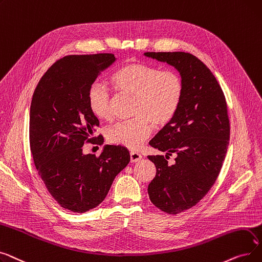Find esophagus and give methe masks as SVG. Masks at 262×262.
<instances>
[{"label":"esophagus","instance_id":"esophagus-1","mask_svg":"<svg viewBox=\"0 0 262 262\" xmlns=\"http://www.w3.org/2000/svg\"><path fill=\"white\" fill-rule=\"evenodd\" d=\"M142 159V156L139 152H135V151H131L130 152V160L131 162H139Z\"/></svg>","mask_w":262,"mask_h":262}]
</instances>
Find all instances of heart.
Listing matches in <instances>:
<instances>
[{
    "instance_id": "heart-1",
    "label": "heart",
    "mask_w": 262,
    "mask_h": 262,
    "mask_svg": "<svg viewBox=\"0 0 262 262\" xmlns=\"http://www.w3.org/2000/svg\"><path fill=\"white\" fill-rule=\"evenodd\" d=\"M115 92L132 98L130 120L114 124L106 132L110 143L139 149L150 136L152 124L165 127L176 116L181 105L184 84L173 70H161L142 63H129L120 67L111 79ZM89 105L93 114L102 120L113 117L114 96L107 86L94 83L89 90Z\"/></svg>"
}]
</instances>
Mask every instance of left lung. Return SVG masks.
I'll list each match as a JSON object with an SVG mask.
<instances>
[{
	"instance_id": "left-lung-1",
	"label": "left lung",
	"mask_w": 262,
	"mask_h": 262,
	"mask_svg": "<svg viewBox=\"0 0 262 262\" xmlns=\"http://www.w3.org/2000/svg\"><path fill=\"white\" fill-rule=\"evenodd\" d=\"M144 54L175 67L184 84L176 116L149 143L166 155L148 156L157 168L149 198L163 212L178 214L202 201L221 171L230 135L227 103L213 73L193 54ZM171 154L177 157L172 165Z\"/></svg>"
}]
</instances>
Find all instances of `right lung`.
<instances>
[{
	"label": "right lung",
	"instance_id": "right-lung-1",
	"mask_svg": "<svg viewBox=\"0 0 262 262\" xmlns=\"http://www.w3.org/2000/svg\"><path fill=\"white\" fill-rule=\"evenodd\" d=\"M115 61L112 53L67 55L56 60L37 84L30 110V147L38 175L57 204L83 213L100 205L115 177L128 165L122 146L106 145L102 154L83 155L99 126L89 105L90 87Z\"/></svg>",
	"mask_w": 262,
	"mask_h": 262
}]
</instances>
